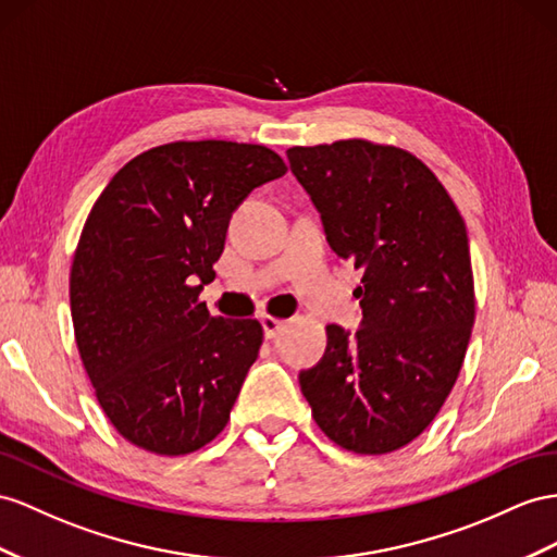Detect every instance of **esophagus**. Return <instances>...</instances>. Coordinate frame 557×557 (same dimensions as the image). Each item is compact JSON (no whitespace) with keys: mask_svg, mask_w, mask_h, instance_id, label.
<instances>
[{"mask_svg":"<svg viewBox=\"0 0 557 557\" xmlns=\"http://www.w3.org/2000/svg\"><path fill=\"white\" fill-rule=\"evenodd\" d=\"M261 324H263L265 338H277L280 332L284 330V326H287V322L277 320V318H273V315H261Z\"/></svg>","mask_w":557,"mask_h":557,"instance_id":"obj_1","label":"esophagus"}]
</instances>
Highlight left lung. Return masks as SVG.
Here are the masks:
<instances>
[{"instance_id":"left-lung-1","label":"left lung","mask_w":557,"mask_h":557,"mask_svg":"<svg viewBox=\"0 0 557 557\" xmlns=\"http://www.w3.org/2000/svg\"><path fill=\"white\" fill-rule=\"evenodd\" d=\"M326 239L362 270V326H326V350L298 383L322 433L355 454L417 440L459 379L475 322L466 223L409 150L344 138L287 150Z\"/></svg>"}]
</instances>
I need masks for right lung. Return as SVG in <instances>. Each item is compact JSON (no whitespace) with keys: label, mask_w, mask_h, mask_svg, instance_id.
I'll list each match as a JSON object with an SVG mask.
<instances>
[{"label":"right lung","mask_w":557,"mask_h":557,"mask_svg":"<svg viewBox=\"0 0 557 557\" xmlns=\"http://www.w3.org/2000/svg\"><path fill=\"white\" fill-rule=\"evenodd\" d=\"M284 171L265 146L174 140L126 162L91 207L70 310L96 400L132 445L183 456L231 421L263 326L211 318L199 292L237 205Z\"/></svg>","instance_id":"1"}]
</instances>
